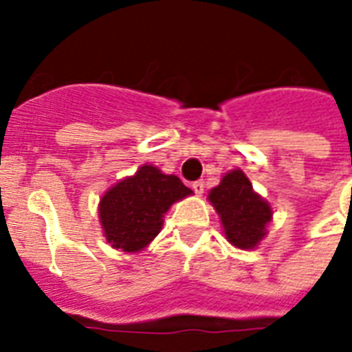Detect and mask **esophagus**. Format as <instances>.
Returning a JSON list of instances; mask_svg holds the SVG:
<instances>
[{"mask_svg": "<svg viewBox=\"0 0 352 352\" xmlns=\"http://www.w3.org/2000/svg\"><path fill=\"white\" fill-rule=\"evenodd\" d=\"M192 188H193V192L197 193V195H203V192H204V182L203 181H195L192 184Z\"/></svg>", "mask_w": 352, "mask_h": 352, "instance_id": "esophagus-1", "label": "esophagus"}]
</instances>
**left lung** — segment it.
Segmentation results:
<instances>
[{"label": "left lung", "instance_id": "8db88e82", "mask_svg": "<svg viewBox=\"0 0 352 352\" xmlns=\"http://www.w3.org/2000/svg\"><path fill=\"white\" fill-rule=\"evenodd\" d=\"M208 201L219 214L226 239L237 248H256L267 235L272 208L254 192L252 182L241 170L228 171L219 186L210 190Z\"/></svg>", "mask_w": 352, "mask_h": 352}]
</instances>
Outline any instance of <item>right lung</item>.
I'll use <instances>...</instances> for the list:
<instances>
[{"label":"right lung","mask_w":352,"mask_h":352,"mask_svg":"<svg viewBox=\"0 0 352 352\" xmlns=\"http://www.w3.org/2000/svg\"><path fill=\"white\" fill-rule=\"evenodd\" d=\"M192 195L175 175L144 164L131 177L109 188L98 204V217L107 243L122 252H140L157 237L170 206Z\"/></svg>","instance_id":"obj_1"}]
</instances>
